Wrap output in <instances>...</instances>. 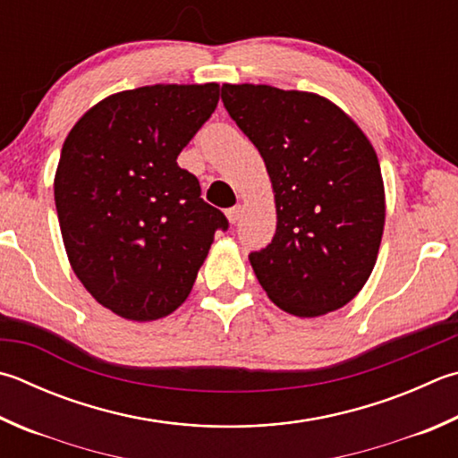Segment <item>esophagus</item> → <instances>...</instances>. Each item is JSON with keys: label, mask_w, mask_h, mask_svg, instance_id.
Masks as SVG:
<instances>
[{"label": "esophagus", "mask_w": 458, "mask_h": 458, "mask_svg": "<svg viewBox=\"0 0 458 458\" xmlns=\"http://www.w3.org/2000/svg\"><path fill=\"white\" fill-rule=\"evenodd\" d=\"M226 216H228V220H230L232 224H236V222L240 220V216H242V208H240V206H234V208H228V212H226Z\"/></svg>", "instance_id": "1"}]
</instances>
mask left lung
Here are the masks:
<instances>
[{"instance_id": "left-lung-1", "label": "left lung", "mask_w": 458, "mask_h": 458, "mask_svg": "<svg viewBox=\"0 0 458 458\" xmlns=\"http://www.w3.org/2000/svg\"><path fill=\"white\" fill-rule=\"evenodd\" d=\"M222 102L264 157L276 202V234L248 256L258 282L301 318L343 309L367 284L385 230L369 138L310 91L224 84Z\"/></svg>"}]
</instances>
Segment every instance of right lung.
Returning <instances> with one entry per match:
<instances>
[{
  "mask_svg": "<svg viewBox=\"0 0 458 458\" xmlns=\"http://www.w3.org/2000/svg\"><path fill=\"white\" fill-rule=\"evenodd\" d=\"M218 84H156L102 99L65 138L54 180L70 264L96 301L148 322L186 301L228 220L176 157L210 118Z\"/></svg>",
  "mask_w": 458,
  "mask_h": 458,
  "instance_id": "right-lung-1",
  "label": "right lung"
}]
</instances>
